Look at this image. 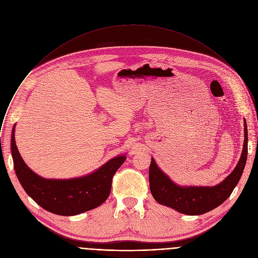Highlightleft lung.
I'll use <instances>...</instances> for the list:
<instances>
[{"label":"left lung","instance_id":"obj_1","mask_svg":"<svg viewBox=\"0 0 258 258\" xmlns=\"http://www.w3.org/2000/svg\"><path fill=\"white\" fill-rule=\"evenodd\" d=\"M244 127L245 140L241 158L232 173L214 187H179L158 168L154 159L151 158L149 182L154 199L162 205L188 215H200L223 204L237 186L246 164L248 133L245 120Z\"/></svg>","mask_w":258,"mask_h":258}]
</instances>
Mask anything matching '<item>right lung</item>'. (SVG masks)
<instances>
[{
  "label": "right lung",
  "instance_id": "right-lung-1",
  "mask_svg": "<svg viewBox=\"0 0 258 258\" xmlns=\"http://www.w3.org/2000/svg\"><path fill=\"white\" fill-rule=\"evenodd\" d=\"M12 130L11 150L16 175L22 188L44 209L58 215H77L101 205L109 196L112 178L125 155L109 160L95 172L71 179H46L35 174L21 158Z\"/></svg>",
  "mask_w": 258,
  "mask_h": 258
}]
</instances>
